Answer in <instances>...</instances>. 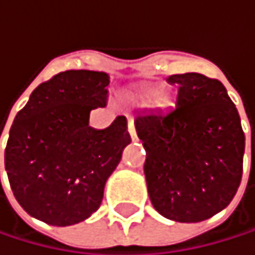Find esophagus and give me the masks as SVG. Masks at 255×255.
Listing matches in <instances>:
<instances>
[{"label": "esophagus", "mask_w": 255, "mask_h": 255, "mask_svg": "<svg viewBox=\"0 0 255 255\" xmlns=\"http://www.w3.org/2000/svg\"><path fill=\"white\" fill-rule=\"evenodd\" d=\"M128 130H129V133H130L132 141H138V136H136L135 126H133V122H132V120H129V123H128Z\"/></svg>", "instance_id": "34e87169"}]
</instances>
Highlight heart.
I'll use <instances>...</instances> for the list:
<instances>
[{
	"label": "heart",
	"mask_w": 255,
	"mask_h": 255,
	"mask_svg": "<svg viewBox=\"0 0 255 255\" xmlns=\"http://www.w3.org/2000/svg\"><path fill=\"white\" fill-rule=\"evenodd\" d=\"M156 96H158V91H156V90H146V91H143L141 94L138 96V99H139V100H143V102H146V100L155 99Z\"/></svg>",
	"instance_id": "heart-1"
}]
</instances>
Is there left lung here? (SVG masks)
Masks as SVG:
<instances>
[{
  "label": "left lung",
  "instance_id": "8db88e82",
  "mask_svg": "<svg viewBox=\"0 0 255 255\" xmlns=\"http://www.w3.org/2000/svg\"><path fill=\"white\" fill-rule=\"evenodd\" d=\"M176 106L138 114L144 175L155 210L175 222H202L233 201L242 181L245 133L225 86L199 73L173 74Z\"/></svg>",
  "mask_w": 255,
  "mask_h": 255
}]
</instances>
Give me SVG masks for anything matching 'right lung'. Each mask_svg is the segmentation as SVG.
<instances>
[{"mask_svg": "<svg viewBox=\"0 0 255 255\" xmlns=\"http://www.w3.org/2000/svg\"><path fill=\"white\" fill-rule=\"evenodd\" d=\"M108 85L102 71H63L37 86L16 114L4 164L11 192L33 218L68 227L99 210L130 143L123 116L106 129L90 126L91 111L106 106Z\"/></svg>", "mask_w": 255, "mask_h": 255, "instance_id": "add662e5", "label": "right lung"}]
</instances>
